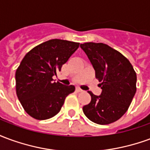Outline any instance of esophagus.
Segmentation results:
<instances>
[{"instance_id": "1", "label": "esophagus", "mask_w": 150, "mask_h": 150, "mask_svg": "<svg viewBox=\"0 0 150 150\" xmlns=\"http://www.w3.org/2000/svg\"><path fill=\"white\" fill-rule=\"evenodd\" d=\"M76 91H78V92H82V91H83V90H82L81 88H76Z\"/></svg>"}]
</instances>
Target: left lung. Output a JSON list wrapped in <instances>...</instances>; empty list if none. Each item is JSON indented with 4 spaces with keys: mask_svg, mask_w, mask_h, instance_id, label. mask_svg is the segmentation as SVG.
Returning a JSON list of instances; mask_svg holds the SVG:
<instances>
[{
    "mask_svg": "<svg viewBox=\"0 0 150 150\" xmlns=\"http://www.w3.org/2000/svg\"><path fill=\"white\" fill-rule=\"evenodd\" d=\"M96 71L102 92L88 91L91 102L83 108L92 122L108 125L119 120L129 109L137 91V74L129 59L107 44L85 42L80 45Z\"/></svg>",
    "mask_w": 150,
    "mask_h": 150,
    "instance_id": "obj_1",
    "label": "left lung"
}]
</instances>
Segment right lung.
<instances>
[{"label":"right lung","mask_w":150,"mask_h":150,"mask_svg":"<svg viewBox=\"0 0 150 150\" xmlns=\"http://www.w3.org/2000/svg\"><path fill=\"white\" fill-rule=\"evenodd\" d=\"M79 43L51 39L30 50L16 71V92L24 110L36 120L50 119L59 112L75 86L53 82Z\"/></svg>","instance_id":"1"}]
</instances>
